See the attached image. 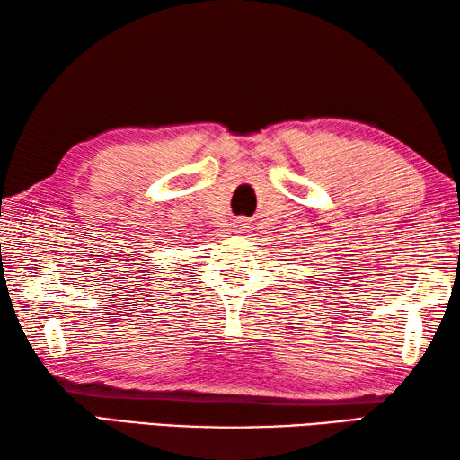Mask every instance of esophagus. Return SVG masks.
<instances>
[{"label": "esophagus", "instance_id": "obj_1", "mask_svg": "<svg viewBox=\"0 0 460 460\" xmlns=\"http://www.w3.org/2000/svg\"><path fill=\"white\" fill-rule=\"evenodd\" d=\"M236 228H238V230L248 228V222H246V220H238V222H236Z\"/></svg>", "mask_w": 460, "mask_h": 460}]
</instances>
